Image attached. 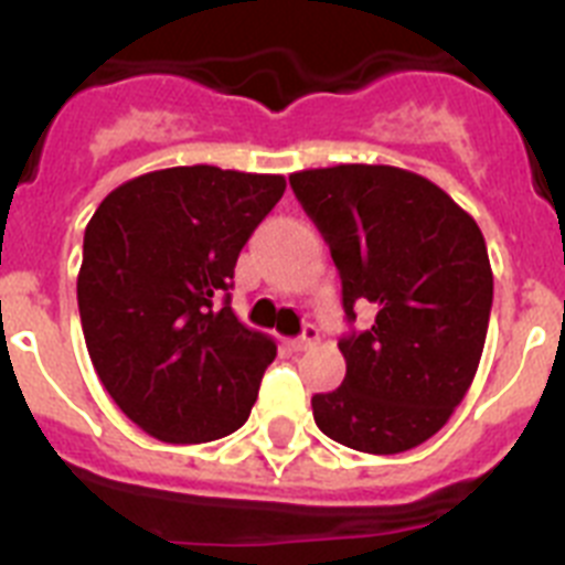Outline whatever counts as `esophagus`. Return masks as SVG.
I'll use <instances>...</instances> for the list:
<instances>
[{
    "label": "esophagus",
    "instance_id": "34e87169",
    "mask_svg": "<svg viewBox=\"0 0 565 565\" xmlns=\"http://www.w3.org/2000/svg\"><path fill=\"white\" fill-rule=\"evenodd\" d=\"M319 342V331L313 326H306V331H302V337H297L291 342L294 351H311V348H317Z\"/></svg>",
    "mask_w": 565,
    "mask_h": 565
}]
</instances>
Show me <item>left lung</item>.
Returning <instances> with one entry per match:
<instances>
[{"instance_id": "obj_1", "label": "left lung", "mask_w": 565, "mask_h": 565, "mask_svg": "<svg viewBox=\"0 0 565 565\" xmlns=\"http://www.w3.org/2000/svg\"><path fill=\"white\" fill-rule=\"evenodd\" d=\"M288 181L331 248L348 319L359 302L376 311L339 339L344 382L311 398L313 422L351 450H413L450 422L481 362L492 308L481 228L398 167L339 163Z\"/></svg>"}]
</instances>
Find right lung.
<instances>
[{
    "label": "right lung",
    "instance_id": "1",
    "mask_svg": "<svg viewBox=\"0 0 565 565\" xmlns=\"http://www.w3.org/2000/svg\"><path fill=\"white\" fill-rule=\"evenodd\" d=\"M286 192L282 174L198 163L138 174L84 232L78 313L113 402L167 444L239 430L277 356L228 306L234 266Z\"/></svg>",
    "mask_w": 565,
    "mask_h": 565
}]
</instances>
